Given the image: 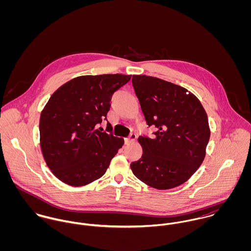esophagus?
I'll list each match as a JSON object with an SVG mask.
<instances>
[{
  "label": "esophagus",
  "instance_id": "1",
  "mask_svg": "<svg viewBox=\"0 0 251 251\" xmlns=\"http://www.w3.org/2000/svg\"><path fill=\"white\" fill-rule=\"evenodd\" d=\"M135 139H136V135H135L134 133H131L127 138L125 139V144H126V145H129V144L134 142Z\"/></svg>",
  "mask_w": 251,
  "mask_h": 251
}]
</instances>
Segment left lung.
I'll return each instance as SVG.
<instances>
[{
    "label": "left lung",
    "mask_w": 251,
    "mask_h": 251,
    "mask_svg": "<svg viewBox=\"0 0 251 251\" xmlns=\"http://www.w3.org/2000/svg\"><path fill=\"white\" fill-rule=\"evenodd\" d=\"M132 86L147 126L154 136H140L143 154L130 164L136 178L157 189L183 183L199 168L210 139L207 114L186 89L162 79L133 75Z\"/></svg>",
    "instance_id": "1"
}]
</instances>
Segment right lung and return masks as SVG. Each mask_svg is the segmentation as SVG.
<instances>
[{"label":"right lung","mask_w":251,"mask_h":251,"mask_svg":"<svg viewBox=\"0 0 251 251\" xmlns=\"http://www.w3.org/2000/svg\"><path fill=\"white\" fill-rule=\"evenodd\" d=\"M131 75L103 74L74 78L59 88L41 112L40 147L52 173L81 186L102 177L124 139L101 132L113 94Z\"/></svg>","instance_id":"1"}]
</instances>
